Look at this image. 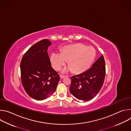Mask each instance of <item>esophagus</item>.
<instances>
[{"label": "esophagus", "instance_id": "34e87169", "mask_svg": "<svg viewBox=\"0 0 131 131\" xmlns=\"http://www.w3.org/2000/svg\"><path fill=\"white\" fill-rule=\"evenodd\" d=\"M66 77H67V76H65V75H64V74H60V78L61 79H63V78H65Z\"/></svg>", "mask_w": 131, "mask_h": 131}]
</instances>
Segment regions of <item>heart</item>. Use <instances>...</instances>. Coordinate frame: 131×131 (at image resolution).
Masks as SVG:
<instances>
[{"label":"heart","mask_w":131,"mask_h":131,"mask_svg":"<svg viewBox=\"0 0 131 131\" xmlns=\"http://www.w3.org/2000/svg\"><path fill=\"white\" fill-rule=\"evenodd\" d=\"M95 57L96 51L94 48L78 43L64 47L61 54L52 53L50 60L56 70H60L68 61L69 67L64 69L63 71L72 70L73 72L78 73L86 70L94 61Z\"/></svg>","instance_id":"heart-1"}]
</instances>
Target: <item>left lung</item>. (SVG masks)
Returning <instances> with one entry per match:
<instances>
[{
	"instance_id": "obj_1",
	"label": "left lung",
	"mask_w": 131,
	"mask_h": 131,
	"mask_svg": "<svg viewBox=\"0 0 131 131\" xmlns=\"http://www.w3.org/2000/svg\"><path fill=\"white\" fill-rule=\"evenodd\" d=\"M105 75V62L102 55L90 69L71 77L69 88L71 94L76 99L83 101L92 99L101 89Z\"/></svg>"
}]
</instances>
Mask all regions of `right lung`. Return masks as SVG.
<instances>
[{"label":"right lung","mask_w":131,"mask_h":131,"mask_svg":"<svg viewBox=\"0 0 131 131\" xmlns=\"http://www.w3.org/2000/svg\"><path fill=\"white\" fill-rule=\"evenodd\" d=\"M51 45L48 39L36 43L24 54L20 64L22 85L27 94L38 101L50 96L60 79L47 52Z\"/></svg>","instance_id":"add662e5"}]
</instances>
